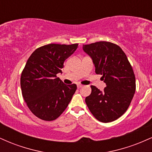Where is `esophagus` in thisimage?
I'll return each mask as SVG.
<instances>
[{"label":"esophagus","instance_id":"1","mask_svg":"<svg viewBox=\"0 0 152 152\" xmlns=\"http://www.w3.org/2000/svg\"><path fill=\"white\" fill-rule=\"evenodd\" d=\"M83 85H81V84H78L77 85V87H78V88H81V87H83Z\"/></svg>","mask_w":152,"mask_h":152}]
</instances>
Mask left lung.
Instances as JSON below:
<instances>
[{
  "label": "left lung",
  "mask_w": 152,
  "mask_h": 152,
  "mask_svg": "<svg viewBox=\"0 0 152 152\" xmlns=\"http://www.w3.org/2000/svg\"><path fill=\"white\" fill-rule=\"evenodd\" d=\"M83 50L92 58L96 74L106 86L100 91L91 86V94L85 102L99 121H115L126 112L136 91L133 69L126 54L118 45L99 41L83 45Z\"/></svg>",
  "instance_id": "obj_1"
}]
</instances>
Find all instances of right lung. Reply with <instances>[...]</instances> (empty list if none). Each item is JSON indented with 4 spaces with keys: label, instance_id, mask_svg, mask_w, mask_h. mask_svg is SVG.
<instances>
[{
    "label": "right lung",
    "instance_id": "obj_1",
    "mask_svg": "<svg viewBox=\"0 0 152 152\" xmlns=\"http://www.w3.org/2000/svg\"><path fill=\"white\" fill-rule=\"evenodd\" d=\"M78 45H45L35 50L28 59L20 76V87L28 107L38 118L53 121L71 102L77 86L64 84L56 75L62 73L64 61Z\"/></svg>",
    "mask_w": 152,
    "mask_h": 152
}]
</instances>
